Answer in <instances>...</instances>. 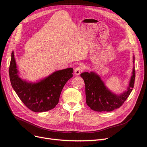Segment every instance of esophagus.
<instances>
[{
	"instance_id": "obj_1",
	"label": "esophagus",
	"mask_w": 147,
	"mask_h": 147,
	"mask_svg": "<svg viewBox=\"0 0 147 147\" xmlns=\"http://www.w3.org/2000/svg\"><path fill=\"white\" fill-rule=\"evenodd\" d=\"M83 70V69L82 67H80V66L77 67L75 68L74 70V74L75 75H78L80 74V73L82 72Z\"/></svg>"
}]
</instances>
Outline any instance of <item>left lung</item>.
I'll return each instance as SVG.
<instances>
[{"mask_svg": "<svg viewBox=\"0 0 147 147\" xmlns=\"http://www.w3.org/2000/svg\"><path fill=\"white\" fill-rule=\"evenodd\" d=\"M133 56V63L134 64ZM135 69L133 67L132 76L126 91L117 94L105 86L100 77L94 72H83L80 76L85 83L86 104L96 112H111L119 108L131 92L135 80Z\"/></svg>", "mask_w": 147, "mask_h": 147, "instance_id": "obj_1", "label": "left lung"}]
</instances>
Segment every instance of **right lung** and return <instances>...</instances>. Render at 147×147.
Segmentation results:
<instances>
[{
	"label": "right lung",
	"mask_w": 147,
	"mask_h": 147,
	"mask_svg": "<svg viewBox=\"0 0 147 147\" xmlns=\"http://www.w3.org/2000/svg\"><path fill=\"white\" fill-rule=\"evenodd\" d=\"M72 68L55 71L36 82L22 79L12 51L9 68L11 84L21 100L30 110L43 112L54 109L58 104L65 84L73 77Z\"/></svg>",
	"instance_id": "obj_1"
}]
</instances>
